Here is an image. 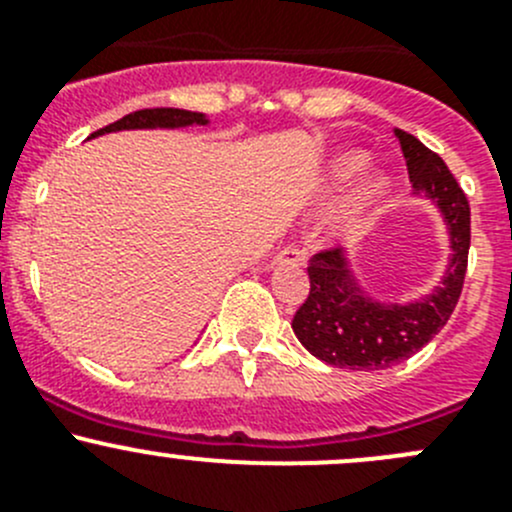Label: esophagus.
I'll use <instances>...</instances> for the list:
<instances>
[{"mask_svg":"<svg viewBox=\"0 0 512 512\" xmlns=\"http://www.w3.org/2000/svg\"><path fill=\"white\" fill-rule=\"evenodd\" d=\"M303 256L306 254H303L298 246H286V249L276 256V266H283V263H293V266H298V263H303Z\"/></svg>","mask_w":512,"mask_h":512,"instance_id":"obj_1","label":"esophagus"}]
</instances>
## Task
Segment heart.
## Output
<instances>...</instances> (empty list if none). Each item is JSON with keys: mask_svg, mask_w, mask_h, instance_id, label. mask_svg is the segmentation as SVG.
<instances>
[{"mask_svg": "<svg viewBox=\"0 0 512 512\" xmlns=\"http://www.w3.org/2000/svg\"><path fill=\"white\" fill-rule=\"evenodd\" d=\"M371 166V154L363 149H343L336 151L331 159H326L321 174L316 179V194L318 204H328V201L338 199L346 189H351L353 181L363 174V171ZM393 191V181L386 171H371V174L363 176L348 196L343 199V204L333 211L331 221H328V234L333 239H346V236L358 234L361 229H366L371 224L373 216L381 211V206L386 204L388 196Z\"/></svg>", "mask_w": 512, "mask_h": 512, "instance_id": "1", "label": "heart"}]
</instances>
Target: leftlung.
Masks as SVG:
<instances>
[{
  "label": "left lung",
  "instance_id": "8db88e82",
  "mask_svg": "<svg viewBox=\"0 0 512 512\" xmlns=\"http://www.w3.org/2000/svg\"><path fill=\"white\" fill-rule=\"evenodd\" d=\"M413 194L426 199L448 236V261L438 286L408 301L376 298L361 283L348 251L313 256L311 293L293 316V333L311 356L336 368L381 371L411 358L448 323L463 288L470 249V206L445 161L416 136L393 129Z\"/></svg>",
  "mask_w": 512,
  "mask_h": 512
}]
</instances>
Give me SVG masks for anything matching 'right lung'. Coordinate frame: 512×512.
I'll return each instance as SVG.
<instances>
[{"mask_svg":"<svg viewBox=\"0 0 512 512\" xmlns=\"http://www.w3.org/2000/svg\"><path fill=\"white\" fill-rule=\"evenodd\" d=\"M211 119L201 111H186V109H141L134 114L121 116L114 124L104 126V129L94 131L89 139L104 134H116V131H141V129H189V126H209ZM86 139V141H89Z\"/></svg>","mask_w":512,"mask_h":512,"instance_id":"1","label":"right lung"}]
</instances>
